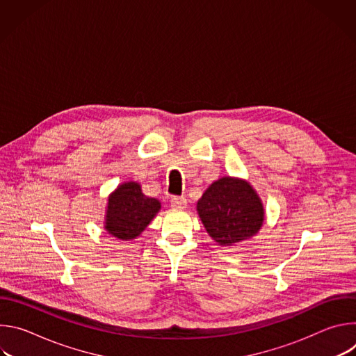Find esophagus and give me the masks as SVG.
<instances>
[{"label":"esophagus","mask_w":356,"mask_h":356,"mask_svg":"<svg viewBox=\"0 0 356 356\" xmlns=\"http://www.w3.org/2000/svg\"><path fill=\"white\" fill-rule=\"evenodd\" d=\"M170 204L175 209H184L187 206V200H186V197H172Z\"/></svg>","instance_id":"1"}]
</instances>
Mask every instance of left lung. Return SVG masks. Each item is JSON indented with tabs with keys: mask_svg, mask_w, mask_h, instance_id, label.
I'll use <instances>...</instances> for the list:
<instances>
[{
	"mask_svg": "<svg viewBox=\"0 0 356 356\" xmlns=\"http://www.w3.org/2000/svg\"><path fill=\"white\" fill-rule=\"evenodd\" d=\"M197 211L209 235L221 246L257 235L265 220L258 193L248 181L236 177L214 181L198 200Z\"/></svg>",
	"mask_w": 356,
	"mask_h": 356,
	"instance_id": "left-lung-1",
	"label": "left lung"
}]
</instances>
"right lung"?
Here are the masks:
<instances>
[{"instance_id":"add662e5","label":"right lung","mask_w":356,"mask_h":356,"mask_svg":"<svg viewBox=\"0 0 356 356\" xmlns=\"http://www.w3.org/2000/svg\"><path fill=\"white\" fill-rule=\"evenodd\" d=\"M159 210V200L145 195L139 183L127 181L108 197L104 228L113 236L129 241L142 234Z\"/></svg>"}]
</instances>
